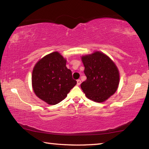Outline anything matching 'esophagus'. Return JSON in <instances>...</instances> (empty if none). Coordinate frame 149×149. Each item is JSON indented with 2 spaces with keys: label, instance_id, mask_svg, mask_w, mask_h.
<instances>
[{
  "label": "esophagus",
  "instance_id": "obj_1",
  "mask_svg": "<svg viewBox=\"0 0 149 149\" xmlns=\"http://www.w3.org/2000/svg\"><path fill=\"white\" fill-rule=\"evenodd\" d=\"M81 81L80 79L77 80V85H79L81 84Z\"/></svg>",
  "mask_w": 149,
  "mask_h": 149
}]
</instances>
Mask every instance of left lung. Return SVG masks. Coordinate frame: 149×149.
Wrapping results in <instances>:
<instances>
[{"mask_svg": "<svg viewBox=\"0 0 149 149\" xmlns=\"http://www.w3.org/2000/svg\"><path fill=\"white\" fill-rule=\"evenodd\" d=\"M81 58L87 79L81 84V88L88 99L104 102L118 89L120 75L117 67L109 57L100 52Z\"/></svg>", "mask_w": 149, "mask_h": 149, "instance_id": "8db88e82", "label": "left lung"}]
</instances>
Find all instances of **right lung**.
<instances>
[{"mask_svg":"<svg viewBox=\"0 0 149 149\" xmlns=\"http://www.w3.org/2000/svg\"><path fill=\"white\" fill-rule=\"evenodd\" d=\"M66 60L54 52L42 58L35 65L32 73L33 89L39 99L51 105L64 100L77 84Z\"/></svg>","mask_w":149,"mask_h":149,"instance_id":"add662e5","label":"right lung"}]
</instances>
